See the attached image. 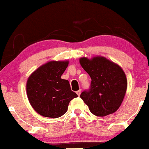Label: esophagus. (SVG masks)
Masks as SVG:
<instances>
[{
    "label": "esophagus",
    "mask_w": 149,
    "mask_h": 149,
    "mask_svg": "<svg viewBox=\"0 0 149 149\" xmlns=\"http://www.w3.org/2000/svg\"><path fill=\"white\" fill-rule=\"evenodd\" d=\"M80 93H81L80 90H78V91H76V93H77V95H78V96H80Z\"/></svg>",
    "instance_id": "1"
}]
</instances>
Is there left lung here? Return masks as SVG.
<instances>
[{
	"instance_id": "8db88e82",
	"label": "left lung",
	"mask_w": 149,
	"mask_h": 149,
	"mask_svg": "<svg viewBox=\"0 0 149 149\" xmlns=\"http://www.w3.org/2000/svg\"><path fill=\"white\" fill-rule=\"evenodd\" d=\"M80 63L91 78L89 88L82 92L81 98L95 116L113 113L121 105L127 91L125 72L104 57L81 58Z\"/></svg>"
}]
</instances>
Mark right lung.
<instances>
[{"mask_svg":"<svg viewBox=\"0 0 149 149\" xmlns=\"http://www.w3.org/2000/svg\"><path fill=\"white\" fill-rule=\"evenodd\" d=\"M68 61H51L36 70L27 82V94L38 113L52 118L67 112L69 102L78 95L71 91L67 80L61 78Z\"/></svg>","mask_w":149,"mask_h":149,"instance_id":"obj_1","label":"right lung"}]
</instances>
